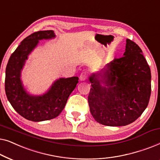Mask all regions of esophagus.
<instances>
[{
    "instance_id": "34e87169",
    "label": "esophagus",
    "mask_w": 160,
    "mask_h": 160,
    "mask_svg": "<svg viewBox=\"0 0 160 160\" xmlns=\"http://www.w3.org/2000/svg\"><path fill=\"white\" fill-rule=\"evenodd\" d=\"M88 77V73L87 71H83L80 75V80L81 81H85Z\"/></svg>"
}]
</instances>
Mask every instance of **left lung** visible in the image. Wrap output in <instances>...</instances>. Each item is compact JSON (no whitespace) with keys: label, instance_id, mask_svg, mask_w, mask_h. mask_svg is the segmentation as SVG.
<instances>
[{"label":"left lung","instance_id":"1","mask_svg":"<svg viewBox=\"0 0 160 160\" xmlns=\"http://www.w3.org/2000/svg\"><path fill=\"white\" fill-rule=\"evenodd\" d=\"M151 78L141 49L127 39L124 56L115 58L89 77L92 88L88 102L95 121L112 127L135 121L149 102Z\"/></svg>","mask_w":160,"mask_h":160}]
</instances>
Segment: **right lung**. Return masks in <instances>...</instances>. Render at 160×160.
<instances>
[{
	"instance_id": "1",
	"label": "right lung",
	"mask_w": 160,
	"mask_h": 160,
	"mask_svg": "<svg viewBox=\"0 0 160 160\" xmlns=\"http://www.w3.org/2000/svg\"><path fill=\"white\" fill-rule=\"evenodd\" d=\"M53 30L35 32L24 39L13 52L6 69L5 91L14 110L32 122L54 119L62 112L68 98L76 88L78 78H62L56 81L47 93L41 96L28 95L20 79L21 70L28 56L41 39L54 38Z\"/></svg>"
}]
</instances>
